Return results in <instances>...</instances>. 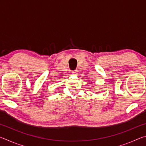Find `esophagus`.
I'll return each instance as SVG.
<instances>
[{"instance_id": "esophagus-1", "label": "esophagus", "mask_w": 146, "mask_h": 146, "mask_svg": "<svg viewBox=\"0 0 146 146\" xmlns=\"http://www.w3.org/2000/svg\"><path fill=\"white\" fill-rule=\"evenodd\" d=\"M73 74L74 75H78V71H77V70L73 71Z\"/></svg>"}]
</instances>
